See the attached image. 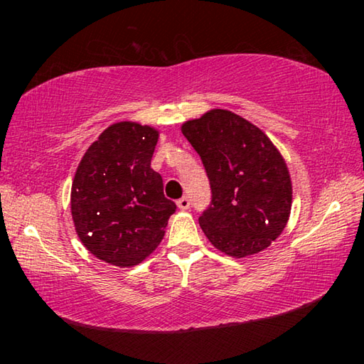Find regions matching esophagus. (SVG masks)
<instances>
[{
  "mask_svg": "<svg viewBox=\"0 0 364 364\" xmlns=\"http://www.w3.org/2000/svg\"><path fill=\"white\" fill-rule=\"evenodd\" d=\"M189 204H191V202H189L188 197H181V199L176 202V205H178V208H180V210H188Z\"/></svg>",
  "mask_w": 364,
  "mask_h": 364,
  "instance_id": "34e87169",
  "label": "esophagus"
}]
</instances>
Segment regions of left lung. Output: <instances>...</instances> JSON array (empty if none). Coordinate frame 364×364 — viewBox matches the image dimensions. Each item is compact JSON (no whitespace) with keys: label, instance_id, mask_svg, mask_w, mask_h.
Wrapping results in <instances>:
<instances>
[{"label":"left lung","instance_id":"obj_1","mask_svg":"<svg viewBox=\"0 0 364 364\" xmlns=\"http://www.w3.org/2000/svg\"><path fill=\"white\" fill-rule=\"evenodd\" d=\"M181 132L210 180L212 205L199 217L208 241L234 258L269 247L292 207L291 175L278 147L254 123L225 109L184 122Z\"/></svg>","mask_w":364,"mask_h":364}]
</instances>
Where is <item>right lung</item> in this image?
I'll list each match as a JSON object with an SVG mask.
<instances>
[{
  "mask_svg": "<svg viewBox=\"0 0 364 364\" xmlns=\"http://www.w3.org/2000/svg\"><path fill=\"white\" fill-rule=\"evenodd\" d=\"M159 130L136 122L107 127L80 160L70 210L80 241L100 260L127 268L156 250L173 200L151 168Z\"/></svg>",
  "mask_w": 364,
  "mask_h": 364,
  "instance_id": "1",
  "label": "right lung"
}]
</instances>
